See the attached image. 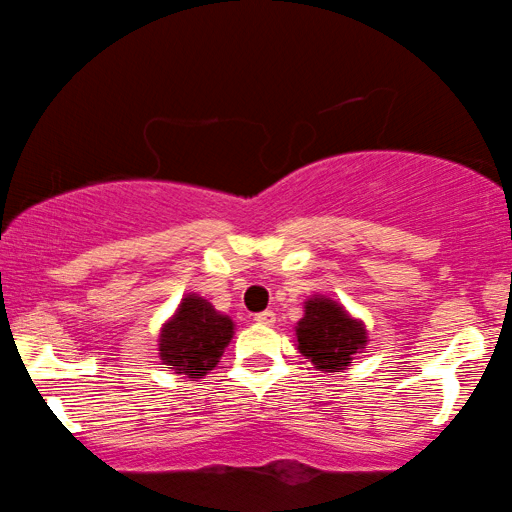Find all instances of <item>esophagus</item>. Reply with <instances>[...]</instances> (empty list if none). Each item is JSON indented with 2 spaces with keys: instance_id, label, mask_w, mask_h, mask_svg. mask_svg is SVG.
Instances as JSON below:
<instances>
[{
  "instance_id": "1",
  "label": "esophagus",
  "mask_w": 512,
  "mask_h": 512,
  "mask_svg": "<svg viewBox=\"0 0 512 512\" xmlns=\"http://www.w3.org/2000/svg\"><path fill=\"white\" fill-rule=\"evenodd\" d=\"M254 321H256V324H261V326H275L277 317H275V312H272V310H265V312H258Z\"/></svg>"
}]
</instances>
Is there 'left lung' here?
Returning <instances> with one entry per match:
<instances>
[{
  "instance_id": "obj_1",
  "label": "left lung",
  "mask_w": 512,
  "mask_h": 512,
  "mask_svg": "<svg viewBox=\"0 0 512 512\" xmlns=\"http://www.w3.org/2000/svg\"><path fill=\"white\" fill-rule=\"evenodd\" d=\"M298 352L324 373H342L354 354L368 345L363 321L354 319L345 307L326 296L305 300V314L296 326Z\"/></svg>"
}]
</instances>
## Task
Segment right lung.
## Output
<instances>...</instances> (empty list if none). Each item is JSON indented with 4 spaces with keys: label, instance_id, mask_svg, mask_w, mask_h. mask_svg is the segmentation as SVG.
Wrapping results in <instances>:
<instances>
[{
    "label": "right lung",
    "instance_id": "obj_1",
    "mask_svg": "<svg viewBox=\"0 0 512 512\" xmlns=\"http://www.w3.org/2000/svg\"><path fill=\"white\" fill-rule=\"evenodd\" d=\"M233 333L235 324L228 314L216 312L198 293H186L177 312L160 328V361L177 375L200 380L216 368Z\"/></svg>",
    "mask_w": 512,
    "mask_h": 512
}]
</instances>
